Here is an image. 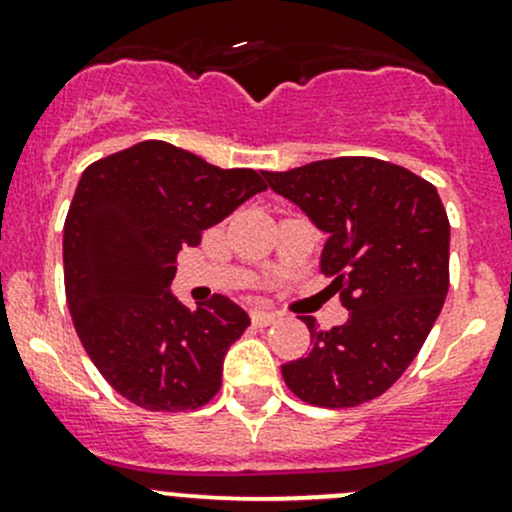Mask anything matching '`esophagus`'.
<instances>
[{
  "label": "esophagus",
  "mask_w": 512,
  "mask_h": 512,
  "mask_svg": "<svg viewBox=\"0 0 512 512\" xmlns=\"http://www.w3.org/2000/svg\"><path fill=\"white\" fill-rule=\"evenodd\" d=\"M250 319H252V324L255 326H260V328H265V326H272L274 321L279 319V314L277 311H262V309H255L250 314Z\"/></svg>",
  "instance_id": "esophagus-1"
}]
</instances>
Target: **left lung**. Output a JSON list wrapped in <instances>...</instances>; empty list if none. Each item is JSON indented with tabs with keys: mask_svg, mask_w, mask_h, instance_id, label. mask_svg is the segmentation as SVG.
Instances as JSON below:
<instances>
[{
	"mask_svg": "<svg viewBox=\"0 0 512 512\" xmlns=\"http://www.w3.org/2000/svg\"><path fill=\"white\" fill-rule=\"evenodd\" d=\"M328 235L321 274L348 309V321L311 333L304 358L282 365L299 400L328 410L380 397L417 358L449 292V218L429 181L370 157L311 161L265 171Z\"/></svg>",
	"mask_w": 512,
	"mask_h": 512,
	"instance_id": "obj_1",
	"label": "left lung"
}]
</instances>
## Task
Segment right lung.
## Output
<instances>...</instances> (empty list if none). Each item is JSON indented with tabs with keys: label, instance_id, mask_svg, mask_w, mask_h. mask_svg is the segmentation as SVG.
Masks as SVG:
<instances>
[{
	"label": "right lung",
	"instance_id": "1",
	"mask_svg": "<svg viewBox=\"0 0 512 512\" xmlns=\"http://www.w3.org/2000/svg\"><path fill=\"white\" fill-rule=\"evenodd\" d=\"M265 188L257 171L220 169L159 139L80 176L63 225L68 309L102 378L137 407L198 410L220 390L250 316L220 294L191 311L169 284L179 250Z\"/></svg>",
	"mask_w": 512,
	"mask_h": 512
}]
</instances>
